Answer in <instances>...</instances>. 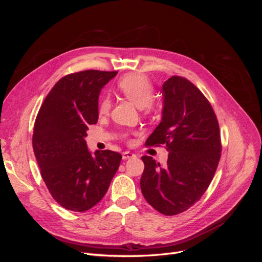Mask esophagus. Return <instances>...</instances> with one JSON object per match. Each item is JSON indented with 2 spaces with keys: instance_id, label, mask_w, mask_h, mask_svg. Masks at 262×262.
Here are the masks:
<instances>
[{
  "instance_id": "obj_1",
  "label": "esophagus",
  "mask_w": 262,
  "mask_h": 262,
  "mask_svg": "<svg viewBox=\"0 0 262 262\" xmlns=\"http://www.w3.org/2000/svg\"><path fill=\"white\" fill-rule=\"evenodd\" d=\"M136 156V154H133L132 152H129V150H125V152L122 153V158L123 160H128V158H132Z\"/></svg>"
}]
</instances>
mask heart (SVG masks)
Segmentation results:
<instances>
[{
	"label": "heart",
	"instance_id": "1",
	"mask_svg": "<svg viewBox=\"0 0 262 262\" xmlns=\"http://www.w3.org/2000/svg\"><path fill=\"white\" fill-rule=\"evenodd\" d=\"M117 89L126 99L143 110L145 114H150L154 110L153 85L145 75L140 73L126 74L118 81ZM110 108L112 100L107 95H104L99 100L98 114L100 116L106 115L109 113Z\"/></svg>",
	"mask_w": 262,
	"mask_h": 262
}]
</instances>
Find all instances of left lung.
Here are the masks:
<instances>
[{
  "mask_svg": "<svg viewBox=\"0 0 262 262\" xmlns=\"http://www.w3.org/2000/svg\"><path fill=\"white\" fill-rule=\"evenodd\" d=\"M161 92L162 121L145 145L165 144L168 160L163 167L153 157L142 156L140 186L155 210L176 215L192 207L208 189L220 162L221 134L209 100L187 78L171 76Z\"/></svg>",
  "mask_w": 262,
  "mask_h": 262,
  "instance_id": "1",
  "label": "left lung"
}]
</instances>
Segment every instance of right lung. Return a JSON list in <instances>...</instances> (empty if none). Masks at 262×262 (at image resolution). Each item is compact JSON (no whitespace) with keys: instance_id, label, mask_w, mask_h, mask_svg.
Instances as JSON below:
<instances>
[{"instance_id":"right-lung-1","label":"right lung","mask_w":262,"mask_h":262,"mask_svg":"<svg viewBox=\"0 0 262 262\" xmlns=\"http://www.w3.org/2000/svg\"><path fill=\"white\" fill-rule=\"evenodd\" d=\"M117 73L87 70L66 75L39 109L34 153L49 192L67 210L85 212L96 205L120 165L121 154H92L84 139L89 125L97 123L99 93Z\"/></svg>"}]
</instances>
